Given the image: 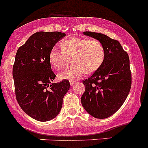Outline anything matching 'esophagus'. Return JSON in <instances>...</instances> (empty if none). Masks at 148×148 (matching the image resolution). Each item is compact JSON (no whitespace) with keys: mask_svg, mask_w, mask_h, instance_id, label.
<instances>
[{"mask_svg":"<svg viewBox=\"0 0 148 148\" xmlns=\"http://www.w3.org/2000/svg\"><path fill=\"white\" fill-rule=\"evenodd\" d=\"M75 83H76V82H75V81H70V85H71V86H73Z\"/></svg>","mask_w":148,"mask_h":148,"instance_id":"obj_1","label":"esophagus"}]
</instances>
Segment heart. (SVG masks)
I'll use <instances>...</instances> for the list:
<instances>
[{
  "label": "heart",
  "instance_id": "obj_1",
  "mask_svg": "<svg viewBox=\"0 0 148 148\" xmlns=\"http://www.w3.org/2000/svg\"><path fill=\"white\" fill-rule=\"evenodd\" d=\"M61 50L53 48L48 55L50 64L56 70L67 65L73 58V66L58 75L62 80H77L87 73L97 71L103 65L106 57L104 46L100 41L88 38H72L60 43Z\"/></svg>",
  "mask_w": 148,
  "mask_h": 148
}]
</instances>
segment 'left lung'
Masks as SVG:
<instances>
[{
    "label": "left lung",
    "mask_w": 148,
    "mask_h": 148,
    "mask_svg": "<svg viewBox=\"0 0 148 148\" xmlns=\"http://www.w3.org/2000/svg\"><path fill=\"white\" fill-rule=\"evenodd\" d=\"M100 41L106 51L102 66L83 80L85 90L81 97L83 107L98 119L113 115L123 106L131 88L130 60L118 40L100 33L83 32Z\"/></svg>",
    "instance_id": "8db88e82"
}]
</instances>
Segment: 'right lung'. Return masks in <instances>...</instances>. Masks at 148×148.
Here are the masks:
<instances>
[{
    "instance_id": "add662e5",
    "label": "right lung",
    "mask_w": 148,
    "mask_h": 148,
    "mask_svg": "<svg viewBox=\"0 0 148 148\" xmlns=\"http://www.w3.org/2000/svg\"><path fill=\"white\" fill-rule=\"evenodd\" d=\"M65 36L61 32H37L16 53L13 67L16 99L23 110L38 121L58 115L70 88L67 80L53 83L56 75L48 60L51 50Z\"/></svg>"
}]
</instances>
